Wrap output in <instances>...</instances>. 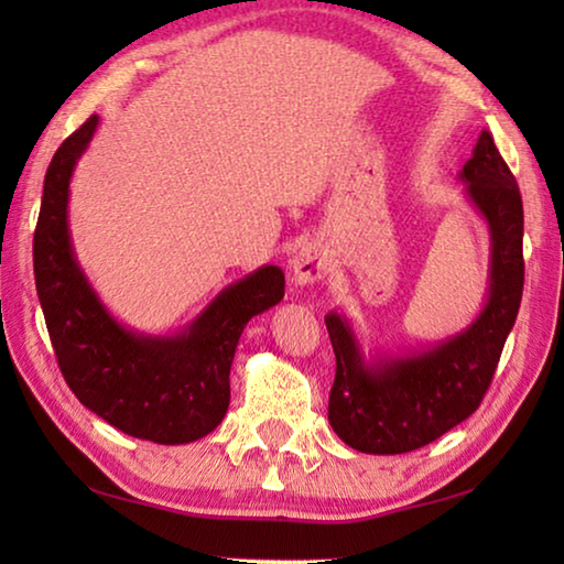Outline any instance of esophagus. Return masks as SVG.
<instances>
[{"mask_svg": "<svg viewBox=\"0 0 564 564\" xmlns=\"http://www.w3.org/2000/svg\"><path fill=\"white\" fill-rule=\"evenodd\" d=\"M330 271V259L321 243H303L291 259V273L295 285H311L326 279Z\"/></svg>", "mask_w": 564, "mask_h": 564, "instance_id": "obj_1", "label": "esophagus"}]
</instances>
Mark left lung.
I'll use <instances>...</instances> for the list:
<instances>
[{
  "label": "left lung",
  "mask_w": 564,
  "mask_h": 564,
  "mask_svg": "<svg viewBox=\"0 0 564 564\" xmlns=\"http://www.w3.org/2000/svg\"><path fill=\"white\" fill-rule=\"evenodd\" d=\"M465 194L490 228L488 303L463 333L433 350L366 362L348 321L328 313L336 380L328 420L343 443L370 455H400L437 441L480 408L518 318L524 283L522 196L488 131L460 171Z\"/></svg>",
  "instance_id": "8db88e82"
}]
</instances>
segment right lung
Returning <instances> with one entry per match:
<instances>
[{
  "label": "right lung",
  "instance_id": "right-lung-1",
  "mask_svg": "<svg viewBox=\"0 0 564 564\" xmlns=\"http://www.w3.org/2000/svg\"><path fill=\"white\" fill-rule=\"evenodd\" d=\"M94 113L56 149L34 231V281L56 362L72 393L121 433L161 445L194 443L221 423L246 323L283 299L279 265L228 285L178 336H141L109 316L74 259L66 204Z\"/></svg>",
  "mask_w": 564,
  "mask_h": 564
}]
</instances>
